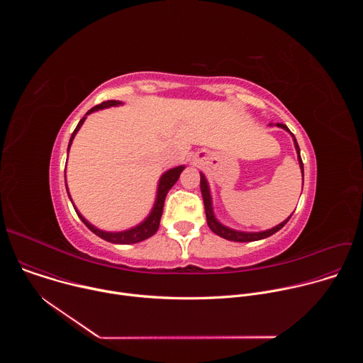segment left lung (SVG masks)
I'll return each mask as SVG.
<instances>
[{
	"label": "left lung",
	"mask_w": 363,
	"mask_h": 363,
	"mask_svg": "<svg viewBox=\"0 0 363 363\" xmlns=\"http://www.w3.org/2000/svg\"><path fill=\"white\" fill-rule=\"evenodd\" d=\"M272 125V123H270ZM276 126L279 128H283L284 130L290 132L289 128L283 123H276ZM291 133V132H290ZM293 136V140H294V147H296V152H297V158H298V165H300V169H301V175L304 177V169H303V162H301V158H300V147H298V143L294 138V135L291 133ZM201 192H202V199H203V206H205V216H206V223H208V227L211 228L213 233H216L217 235L225 238V240H230V241H237V242H248V241H257V240H263V238H267L270 235H273L274 233H277L279 230H281L286 223L290 220V216L287 220H284L281 224L270 228V230H266V231H260V233H244V231H237V230H233V228H228L225 225H223L214 216V210H213V199H211V192H210V186H208V182H206L205 179V175L201 172Z\"/></svg>",
	"instance_id": "left-lung-1"
}]
</instances>
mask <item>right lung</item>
<instances>
[{"label": "right lung", "mask_w": 363, "mask_h": 363, "mask_svg": "<svg viewBox=\"0 0 363 363\" xmlns=\"http://www.w3.org/2000/svg\"><path fill=\"white\" fill-rule=\"evenodd\" d=\"M119 105H122V101H119V100H108V101H103V103H100V105L91 108V109L86 113V116L90 115V113H93V112H96V111L105 109V108H111V106H119ZM86 116L80 119V122L77 123L74 132L72 133V138H70V142H69V147H67V153H69V149H70V146H72V142H73L76 133L79 132V129L82 128L83 122L86 121ZM184 168H185L184 165L177 167V168H172V169L167 171V172L161 177L160 184H158L157 199H155V203H153V208H152L150 214L145 218V221H142L140 224H138L136 227H133V228H130V230L119 231V233H109V231L99 230V228H96L94 225H91V224L77 211V208H76L74 205H73V206H74V210H76L79 218L84 223V225H86L91 233H94L96 235H99V237L103 238V240H106V241H109V242H115V244H135V242L143 241V240L152 237L155 233L158 231L160 223H161V217H162V211H164V202H165L167 194H168V191L175 185V182L178 181L181 172L184 171ZM66 189H67V185H66ZM67 194H69V189H67ZM69 196H70V194H69ZM70 199H72V198H70ZM72 203H73V201H72Z\"/></svg>", "instance_id": "add662e5"}]
</instances>
